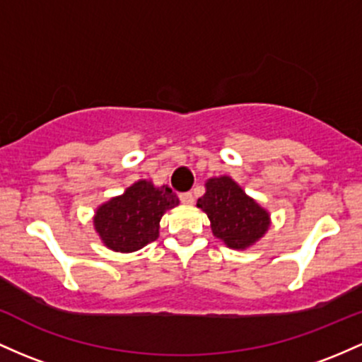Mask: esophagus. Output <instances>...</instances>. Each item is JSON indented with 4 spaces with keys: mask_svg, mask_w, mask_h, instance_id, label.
<instances>
[{
    "mask_svg": "<svg viewBox=\"0 0 362 362\" xmlns=\"http://www.w3.org/2000/svg\"><path fill=\"white\" fill-rule=\"evenodd\" d=\"M180 201L184 202L185 206H192V204H194V196H192V192H184V194H180Z\"/></svg>",
    "mask_w": 362,
    "mask_h": 362,
    "instance_id": "esophagus-1",
    "label": "esophagus"
}]
</instances>
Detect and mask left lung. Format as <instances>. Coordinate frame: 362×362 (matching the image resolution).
<instances>
[{"instance_id":"8db88e82","label":"left lung","mask_w":362,"mask_h":362,"mask_svg":"<svg viewBox=\"0 0 362 362\" xmlns=\"http://www.w3.org/2000/svg\"><path fill=\"white\" fill-rule=\"evenodd\" d=\"M204 187L197 208L208 214L216 239L235 251H245L263 239L272 225L269 211L247 196L232 177H211Z\"/></svg>"}]
</instances>
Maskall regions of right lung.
<instances>
[{"label":"right lung","instance_id":"1","mask_svg":"<svg viewBox=\"0 0 362 362\" xmlns=\"http://www.w3.org/2000/svg\"><path fill=\"white\" fill-rule=\"evenodd\" d=\"M180 204L168 185L153 180L134 182L120 196H115L94 211L93 223L105 247L113 252H136L160 237L161 216Z\"/></svg>","mask_w":362,"mask_h":362}]
</instances>
